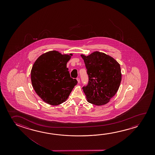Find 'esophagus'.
I'll list each match as a JSON object with an SVG mask.
<instances>
[{
	"label": "esophagus",
	"instance_id": "obj_1",
	"mask_svg": "<svg viewBox=\"0 0 155 155\" xmlns=\"http://www.w3.org/2000/svg\"><path fill=\"white\" fill-rule=\"evenodd\" d=\"M77 81H78V83H80V78H77Z\"/></svg>",
	"mask_w": 155,
	"mask_h": 155
}]
</instances>
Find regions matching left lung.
<instances>
[{
	"label": "left lung",
	"instance_id": "1",
	"mask_svg": "<svg viewBox=\"0 0 155 155\" xmlns=\"http://www.w3.org/2000/svg\"><path fill=\"white\" fill-rule=\"evenodd\" d=\"M81 56L89 77L88 84L82 87L87 101L96 105L107 104L119 89L122 80L120 65L111 57L98 51Z\"/></svg>",
	"mask_w": 155,
	"mask_h": 155
}]
</instances>
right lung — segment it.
<instances>
[{
	"label": "right lung",
	"mask_w": 155,
	"mask_h": 155,
	"mask_svg": "<svg viewBox=\"0 0 155 155\" xmlns=\"http://www.w3.org/2000/svg\"><path fill=\"white\" fill-rule=\"evenodd\" d=\"M72 55L49 51L39 56L33 64L31 71L32 86L46 103L52 105L63 103L77 84L66 68Z\"/></svg>",
	"instance_id": "right-lung-1"
}]
</instances>
